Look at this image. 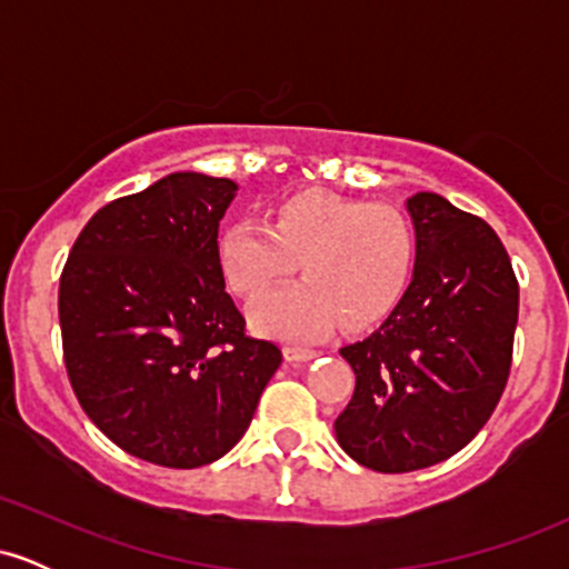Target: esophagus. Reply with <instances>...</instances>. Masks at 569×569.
Wrapping results in <instances>:
<instances>
[{"instance_id":"esophagus-1","label":"esophagus","mask_w":569,"mask_h":569,"mask_svg":"<svg viewBox=\"0 0 569 569\" xmlns=\"http://www.w3.org/2000/svg\"><path fill=\"white\" fill-rule=\"evenodd\" d=\"M283 356H286V361H310V358H316L318 352L310 348H286Z\"/></svg>"}]
</instances>
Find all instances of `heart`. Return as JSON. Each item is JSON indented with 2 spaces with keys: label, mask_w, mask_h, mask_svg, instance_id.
Returning a JSON list of instances; mask_svg holds the SVG:
<instances>
[{
  "label": "heart",
  "mask_w": 569,
  "mask_h": 569,
  "mask_svg": "<svg viewBox=\"0 0 569 569\" xmlns=\"http://www.w3.org/2000/svg\"><path fill=\"white\" fill-rule=\"evenodd\" d=\"M221 276L240 297H257L299 264L302 280L251 305L259 335L310 342L339 323L380 326L407 297L417 262L415 227L401 208L329 192H297L267 221L234 219L217 238Z\"/></svg>",
  "instance_id": "heart-1"
}]
</instances>
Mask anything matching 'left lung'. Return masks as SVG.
Segmentation results:
<instances>
[{
	"mask_svg": "<svg viewBox=\"0 0 569 569\" xmlns=\"http://www.w3.org/2000/svg\"><path fill=\"white\" fill-rule=\"evenodd\" d=\"M417 262L407 297L375 335L342 348L356 390L335 420L363 468L436 466L485 428L506 390L519 283L485 219L436 192L407 200Z\"/></svg>",
	"mask_w": 569,
	"mask_h": 569,
	"instance_id": "1",
	"label": "left lung"
}]
</instances>
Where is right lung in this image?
Returning a JSON list of instances; mask_svg holds the SVG:
<instances>
[{"label":"right lung","mask_w":569,"mask_h":569,"mask_svg":"<svg viewBox=\"0 0 569 569\" xmlns=\"http://www.w3.org/2000/svg\"><path fill=\"white\" fill-rule=\"evenodd\" d=\"M230 179L171 173L98 208L61 272L63 361L84 415L128 455L200 468L243 439L278 345L246 335L217 262Z\"/></svg>","instance_id":"obj_1"}]
</instances>
